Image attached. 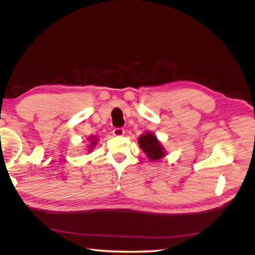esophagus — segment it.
Here are the masks:
<instances>
[{"label":"esophagus","instance_id":"esophagus-1","mask_svg":"<svg viewBox=\"0 0 255 255\" xmlns=\"http://www.w3.org/2000/svg\"><path fill=\"white\" fill-rule=\"evenodd\" d=\"M113 134H114V136L121 137V136L125 135V128H116L113 130Z\"/></svg>","mask_w":255,"mask_h":255}]
</instances>
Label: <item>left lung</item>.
Returning a JSON list of instances; mask_svg holds the SVG:
<instances>
[{
  "label": "left lung",
  "instance_id": "1",
  "mask_svg": "<svg viewBox=\"0 0 255 255\" xmlns=\"http://www.w3.org/2000/svg\"><path fill=\"white\" fill-rule=\"evenodd\" d=\"M140 148L146 154L151 160H157L165 156V150L163 145L157 140V138L153 135V133H145L139 137L138 139Z\"/></svg>",
  "mask_w": 255,
  "mask_h": 255
}]
</instances>
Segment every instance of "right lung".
<instances>
[{
	"label": "right lung",
	"mask_w": 255,
	"mask_h": 255,
	"mask_svg": "<svg viewBox=\"0 0 255 255\" xmlns=\"http://www.w3.org/2000/svg\"><path fill=\"white\" fill-rule=\"evenodd\" d=\"M89 141H90L89 148L92 149V146H95V144L97 143V138H96V137H90V138H89Z\"/></svg>",
	"instance_id": "1"
}]
</instances>
